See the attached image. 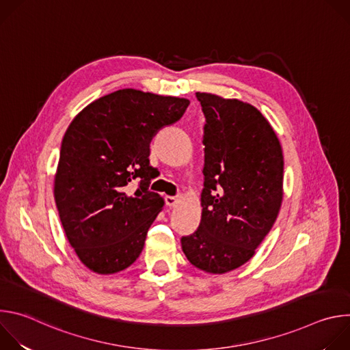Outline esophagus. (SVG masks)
<instances>
[{"label": "esophagus", "mask_w": 350, "mask_h": 350, "mask_svg": "<svg viewBox=\"0 0 350 350\" xmlns=\"http://www.w3.org/2000/svg\"><path fill=\"white\" fill-rule=\"evenodd\" d=\"M165 202H166V205H167V206L173 208V206H176V205L178 204V198L167 195V196H165Z\"/></svg>", "instance_id": "34e87169"}]
</instances>
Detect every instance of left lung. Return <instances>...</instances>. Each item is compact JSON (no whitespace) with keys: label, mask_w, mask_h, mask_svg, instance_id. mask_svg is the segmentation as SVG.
Masks as SVG:
<instances>
[{"label":"left lung","mask_w":350,"mask_h":350,"mask_svg":"<svg viewBox=\"0 0 350 350\" xmlns=\"http://www.w3.org/2000/svg\"><path fill=\"white\" fill-rule=\"evenodd\" d=\"M205 115L202 217L181 237L198 269L223 274L246 263L270 232L282 202L280 141L252 105L196 92Z\"/></svg>","instance_id":"1"}]
</instances>
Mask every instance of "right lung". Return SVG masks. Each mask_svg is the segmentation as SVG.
Masks as SVG:
<instances>
[{"mask_svg":"<svg viewBox=\"0 0 350 350\" xmlns=\"http://www.w3.org/2000/svg\"><path fill=\"white\" fill-rule=\"evenodd\" d=\"M188 105L185 98L124 88L96 99L68 127L55 204L72 247L92 271L118 273L139 256L163 206L161 195L149 191V144Z\"/></svg>","mask_w":350,"mask_h":350,"instance_id":"1","label":"right lung"}]
</instances>
